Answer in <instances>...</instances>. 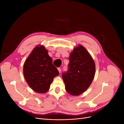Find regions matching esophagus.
<instances>
[{
    "label": "esophagus",
    "instance_id": "1",
    "mask_svg": "<svg viewBox=\"0 0 124 124\" xmlns=\"http://www.w3.org/2000/svg\"><path fill=\"white\" fill-rule=\"evenodd\" d=\"M57 69H58V71H59V72L61 73V69L60 68H58Z\"/></svg>",
    "mask_w": 124,
    "mask_h": 124
}]
</instances>
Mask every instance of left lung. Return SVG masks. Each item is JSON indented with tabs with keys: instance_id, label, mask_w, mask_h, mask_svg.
<instances>
[{
	"instance_id": "obj_1",
	"label": "left lung",
	"mask_w": 124,
	"mask_h": 124,
	"mask_svg": "<svg viewBox=\"0 0 124 124\" xmlns=\"http://www.w3.org/2000/svg\"><path fill=\"white\" fill-rule=\"evenodd\" d=\"M68 71L62 74L65 89L70 95L78 96L92 84L95 74V63L87 50L81 44L70 54Z\"/></svg>"
}]
</instances>
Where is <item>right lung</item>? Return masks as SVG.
<instances>
[{
    "label": "right lung",
    "instance_id": "add662e5",
    "mask_svg": "<svg viewBox=\"0 0 124 124\" xmlns=\"http://www.w3.org/2000/svg\"><path fill=\"white\" fill-rule=\"evenodd\" d=\"M23 74L25 79L33 91L39 93H46L53 78L59 74L52 63V59L44 46H36L24 62Z\"/></svg>",
    "mask_w": 124,
    "mask_h": 124
}]
</instances>
